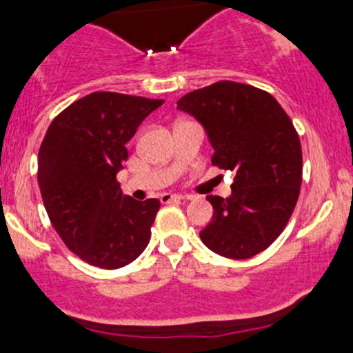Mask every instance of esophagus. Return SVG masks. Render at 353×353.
Here are the masks:
<instances>
[{
  "label": "esophagus",
  "mask_w": 353,
  "mask_h": 353,
  "mask_svg": "<svg viewBox=\"0 0 353 353\" xmlns=\"http://www.w3.org/2000/svg\"><path fill=\"white\" fill-rule=\"evenodd\" d=\"M183 199H186V198L183 196V194L163 193L162 196H160V201H162V203H179V201H183Z\"/></svg>",
  "instance_id": "obj_1"
}]
</instances>
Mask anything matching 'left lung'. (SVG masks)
Returning a JSON list of instances; mask_svg holds the SVG:
<instances>
[{"label":"left lung","mask_w":353,"mask_h":353,"mask_svg":"<svg viewBox=\"0 0 353 353\" xmlns=\"http://www.w3.org/2000/svg\"><path fill=\"white\" fill-rule=\"evenodd\" d=\"M205 126L212 163L232 170V194L208 196L213 219L199 237L230 259L265 251L283 232L302 184V148L288 114L268 92L222 80L177 101Z\"/></svg>","instance_id":"8db88e82"}]
</instances>
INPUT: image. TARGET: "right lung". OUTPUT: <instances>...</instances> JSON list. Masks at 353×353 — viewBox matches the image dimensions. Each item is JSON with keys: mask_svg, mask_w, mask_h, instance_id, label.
Returning a JSON list of instances; mask_svg holds the SVG:
<instances>
[{"mask_svg": "<svg viewBox=\"0 0 353 353\" xmlns=\"http://www.w3.org/2000/svg\"><path fill=\"white\" fill-rule=\"evenodd\" d=\"M162 104L94 92L68 105L46 131L37 170L42 201L66 248L88 265L126 266L150 241L160 201L123 196L116 176L128 160L126 143Z\"/></svg>", "mask_w": 353, "mask_h": 353, "instance_id": "right-lung-1", "label": "right lung"}]
</instances>
